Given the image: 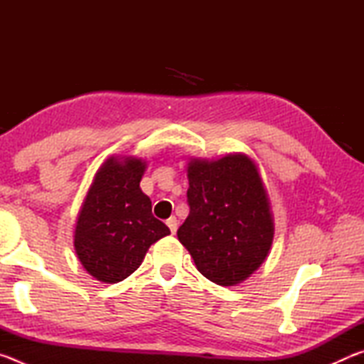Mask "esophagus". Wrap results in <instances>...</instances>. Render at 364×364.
Here are the masks:
<instances>
[{
	"label": "esophagus",
	"mask_w": 364,
	"mask_h": 364,
	"mask_svg": "<svg viewBox=\"0 0 364 364\" xmlns=\"http://www.w3.org/2000/svg\"><path fill=\"white\" fill-rule=\"evenodd\" d=\"M167 226L170 228L171 234H175L176 230H178V220H176V217H170V218L167 220Z\"/></svg>",
	"instance_id": "esophagus-1"
}]
</instances>
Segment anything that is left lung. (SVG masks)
<instances>
[{"mask_svg":"<svg viewBox=\"0 0 364 364\" xmlns=\"http://www.w3.org/2000/svg\"><path fill=\"white\" fill-rule=\"evenodd\" d=\"M189 215L178 239L197 269L236 286L268 257L274 236L269 199L257 164L245 154L188 164Z\"/></svg>","mask_w":364,"mask_h":364,"instance_id":"obj_1","label":"left lung"}]
</instances>
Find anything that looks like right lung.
Segmentation results:
<instances>
[{
	"label": "right lung",
	"instance_id": "obj_1",
	"mask_svg": "<svg viewBox=\"0 0 364 364\" xmlns=\"http://www.w3.org/2000/svg\"><path fill=\"white\" fill-rule=\"evenodd\" d=\"M146 162L109 157L96 171L75 225L73 245L83 268L106 284L128 278L143 263L154 242L168 236V226L152 215L139 188Z\"/></svg>",
	"mask_w": 364,
	"mask_h": 364
}]
</instances>
